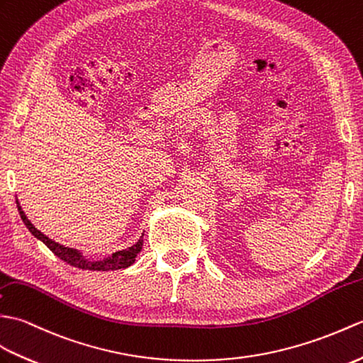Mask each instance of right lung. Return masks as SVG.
I'll return each mask as SVG.
<instances>
[{
    "mask_svg": "<svg viewBox=\"0 0 363 363\" xmlns=\"http://www.w3.org/2000/svg\"><path fill=\"white\" fill-rule=\"evenodd\" d=\"M17 206H18V211L21 216V220L26 225V228L32 233V236H35L38 240H42V242L51 250V252L59 256L62 261H65L67 264L72 265V267H77V269H84V270H98V272H107V270H119V269H125L128 265H132L135 262V257L138 256V253L141 252L143 244H144V233L141 235V238L138 239V242L133 244L132 247H128L125 250H121V252H116L110 256H106L104 259H88L85 255H82L76 248H69L65 245H60L59 242H55V240L50 239L46 235H43L42 231H38L34 225L30 223V220L24 214L23 208L20 206L18 200H17Z\"/></svg>",
    "mask_w": 363,
    "mask_h": 363,
    "instance_id": "obj_1",
    "label": "right lung"
}]
</instances>
